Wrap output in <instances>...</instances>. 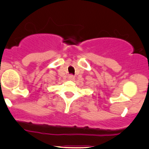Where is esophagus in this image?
Returning a JSON list of instances; mask_svg holds the SVG:
<instances>
[{
  "mask_svg": "<svg viewBox=\"0 0 149 149\" xmlns=\"http://www.w3.org/2000/svg\"><path fill=\"white\" fill-rule=\"evenodd\" d=\"M74 79H75V77H74V76H73V75H72V74L69 75V76H68V80H70V81H73V80H74Z\"/></svg>",
  "mask_w": 149,
  "mask_h": 149,
  "instance_id": "34e87169",
  "label": "esophagus"
}]
</instances>
